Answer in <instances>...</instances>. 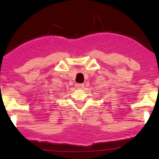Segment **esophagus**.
<instances>
[{
    "label": "esophagus",
    "mask_w": 159,
    "mask_h": 159,
    "mask_svg": "<svg viewBox=\"0 0 159 159\" xmlns=\"http://www.w3.org/2000/svg\"><path fill=\"white\" fill-rule=\"evenodd\" d=\"M84 84H76V87L78 88V89H84Z\"/></svg>",
    "instance_id": "esophagus-1"
}]
</instances>
